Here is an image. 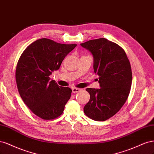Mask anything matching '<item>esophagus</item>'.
Masks as SVG:
<instances>
[{
  "label": "esophagus",
  "mask_w": 154,
  "mask_h": 154,
  "mask_svg": "<svg viewBox=\"0 0 154 154\" xmlns=\"http://www.w3.org/2000/svg\"><path fill=\"white\" fill-rule=\"evenodd\" d=\"M80 91H81V89H80V88H72V93H78Z\"/></svg>",
  "instance_id": "34e87169"
}]
</instances>
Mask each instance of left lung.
I'll use <instances>...</instances> for the list:
<instances>
[{
    "label": "left lung",
    "mask_w": 154,
    "mask_h": 154,
    "mask_svg": "<svg viewBox=\"0 0 154 154\" xmlns=\"http://www.w3.org/2000/svg\"><path fill=\"white\" fill-rule=\"evenodd\" d=\"M81 45L92 54L94 72L100 86L86 89L90 99L84 112L93 120L105 121L120 110L129 95L131 64L123 49L106 38L92 39Z\"/></svg>",
    "instance_id": "8db88e82"
}]
</instances>
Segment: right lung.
<instances>
[{"label": "right lung", "mask_w": 154, "mask_h": 154, "mask_svg": "<svg viewBox=\"0 0 154 154\" xmlns=\"http://www.w3.org/2000/svg\"><path fill=\"white\" fill-rule=\"evenodd\" d=\"M76 46L42 38L29 45L19 59L15 73L19 94L34 115L43 120L61 115L70 98L71 89L59 86L49 76Z\"/></svg>", "instance_id": "add662e5"}]
</instances>
